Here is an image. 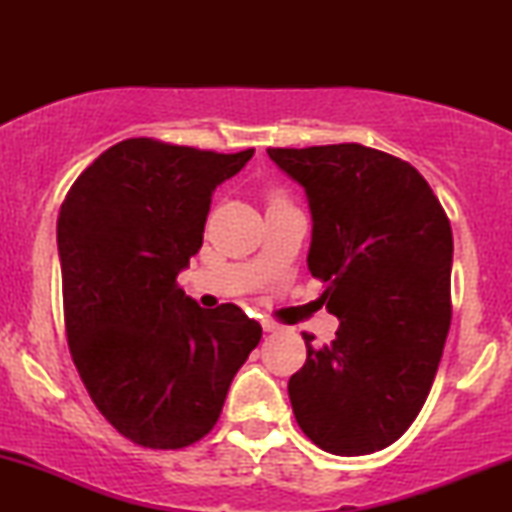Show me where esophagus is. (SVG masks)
Instances as JSON below:
<instances>
[{
  "label": "esophagus",
  "mask_w": 512,
  "mask_h": 512,
  "mask_svg": "<svg viewBox=\"0 0 512 512\" xmlns=\"http://www.w3.org/2000/svg\"><path fill=\"white\" fill-rule=\"evenodd\" d=\"M261 326H263V331H265V333H277L279 328H282V326L275 324V321H270V319H263V321H261Z\"/></svg>",
  "instance_id": "obj_1"
}]
</instances>
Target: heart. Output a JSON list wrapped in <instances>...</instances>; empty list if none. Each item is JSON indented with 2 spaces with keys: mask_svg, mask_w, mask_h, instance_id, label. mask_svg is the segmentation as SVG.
<instances>
[{
  "mask_svg": "<svg viewBox=\"0 0 512 512\" xmlns=\"http://www.w3.org/2000/svg\"><path fill=\"white\" fill-rule=\"evenodd\" d=\"M275 202H284V200L279 198V195H272V198H270V205H275Z\"/></svg>",
  "mask_w": 512,
  "mask_h": 512,
  "instance_id": "b5f03b06",
  "label": "heart"
}]
</instances>
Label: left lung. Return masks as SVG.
Masks as SVG:
<instances>
[{
  "label": "left lung",
  "mask_w": 512,
  "mask_h": 512,
  "mask_svg": "<svg viewBox=\"0 0 512 512\" xmlns=\"http://www.w3.org/2000/svg\"><path fill=\"white\" fill-rule=\"evenodd\" d=\"M305 188L307 268L340 319L291 375L296 422L321 450L359 457L408 431L429 396L450 331L452 228L410 163L361 144L268 149Z\"/></svg>",
  "instance_id": "left-lung-1"
}]
</instances>
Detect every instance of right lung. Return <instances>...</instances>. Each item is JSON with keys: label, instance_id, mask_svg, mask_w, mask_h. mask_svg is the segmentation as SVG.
<instances>
[{"label": "right lung", "instance_id": "obj_1", "mask_svg": "<svg viewBox=\"0 0 512 512\" xmlns=\"http://www.w3.org/2000/svg\"><path fill=\"white\" fill-rule=\"evenodd\" d=\"M251 156L125 139L62 202L69 352L97 410L132 443L179 450L207 436L261 340L237 305L205 310L177 286L202 247L212 193Z\"/></svg>", "mask_w": 512, "mask_h": 512}]
</instances>
